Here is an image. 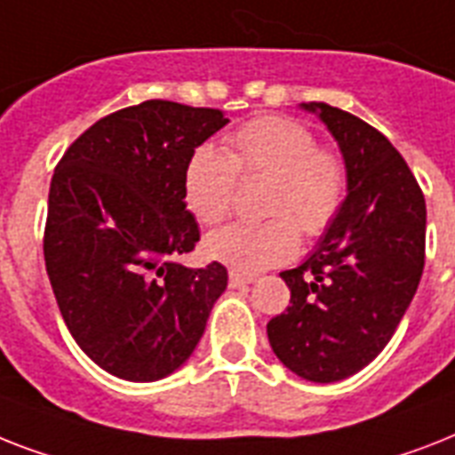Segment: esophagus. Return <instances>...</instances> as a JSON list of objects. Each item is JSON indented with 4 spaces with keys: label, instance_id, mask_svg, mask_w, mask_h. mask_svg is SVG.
Listing matches in <instances>:
<instances>
[{
    "label": "esophagus",
    "instance_id": "esophagus-1",
    "mask_svg": "<svg viewBox=\"0 0 455 455\" xmlns=\"http://www.w3.org/2000/svg\"><path fill=\"white\" fill-rule=\"evenodd\" d=\"M253 282H256V275H246V272H237V270L230 272V286H232V289H239V286L253 284Z\"/></svg>",
    "mask_w": 455,
    "mask_h": 455
}]
</instances>
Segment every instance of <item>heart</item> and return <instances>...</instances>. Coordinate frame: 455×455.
<instances>
[{
	"mask_svg": "<svg viewBox=\"0 0 455 455\" xmlns=\"http://www.w3.org/2000/svg\"><path fill=\"white\" fill-rule=\"evenodd\" d=\"M242 178H270L263 223H232L206 237V253L237 272H260L296 256L300 228L317 237L336 220L345 195V166L317 148L307 126L289 117H258L239 126L228 148L199 145L183 173L185 204L199 223H220Z\"/></svg>",
	"mask_w": 455,
	"mask_h": 455,
	"instance_id": "heart-1",
	"label": "heart"
}]
</instances>
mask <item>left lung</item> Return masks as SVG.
I'll list each match as a JSON object with an SVG mask.
<instances>
[{
    "mask_svg": "<svg viewBox=\"0 0 455 455\" xmlns=\"http://www.w3.org/2000/svg\"><path fill=\"white\" fill-rule=\"evenodd\" d=\"M300 108L338 143L347 195L310 256L279 275L291 305L267 322V338L289 371L336 383L371 364L411 305L425 265V199L380 131L326 103Z\"/></svg>",
    "mask_w": 455,
    "mask_h": 455,
    "instance_id": "8db88e82",
    "label": "left lung"
}]
</instances>
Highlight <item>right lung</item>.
<instances>
[{
	"instance_id": "right-lung-1",
	"label": "right lung",
	"mask_w": 455,
	"mask_h": 455,
	"mask_svg": "<svg viewBox=\"0 0 455 455\" xmlns=\"http://www.w3.org/2000/svg\"><path fill=\"white\" fill-rule=\"evenodd\" d=\"M228 122L213 108L145 100L84 131L51 178V289L72 338L112 376L152 383L180 369L228 286L216 260H176L199 242L185 164Z\"/></svg>"
}]
</instances>
